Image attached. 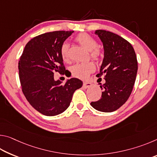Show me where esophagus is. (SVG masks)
Returning a JSON list of instances; mask_svg holds the SVG:
<instances>
[{
    "instance_id": "obj_1",
    "label": "esophagus",
    "mask_w": 157,
    "mask_h": 157,
    "mask_svg": "<svg viewBox=\"0 0 157 157\" xmlns=\"http://www.w3.org/2000/svg\"><path fill=\"white\" fill-rule=\"evenodd\" d=\"M92 86V84L90 83L89 82H84L83 83V87L84 89H87V88H89V87H91Z\"/></svg>"
}]
</instances>
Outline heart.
Listing matches in <instances>:
<instances>
[{
	"mask_svg": "<svg viewBox=\"0 0 157 157\" xmlns=\"http://www.w3.org/2000/svg\"><path fill=\"white\" fill-rule=\"evenodd\" d=\"M75 41L82 47L90 51V55L94 59H98L101 56V51L98 48V43L95 39L86 33H82L75 37ZM60 55L63 61H68V45L63 43L60 48ZM95 66L92 62L78 63L73 65L71 68L73 75L76 78L84 79L88 76L89 74L94 71Z\"/></svg>",
	"mask_w": 157,
	"mask_h": 157,
	"instance_id": "b5f03b06",
	"label": "heart"
}]
</instances>
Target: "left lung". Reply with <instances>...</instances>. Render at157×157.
Here are the masks:
<instances>
[{"instance_id":"8db88e82","label":"left lung","mask_w":157,"mask_h":157,"mask_svg":"<svg viewBox=\"0 0 157 157\" xmlns=\"http://www.w3.org/2000/svg\"><path fill=\"white\" fill-rule=\"evenodd\" d=\"M102 41L105 56L98 78L105 75L100 86L102 96L91 105L98 111L112 112L125 103L132 94L136 78L138 62L131 44L109 31L95 30Z\"/></svg>"}]
</instances>
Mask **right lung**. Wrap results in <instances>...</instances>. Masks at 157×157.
I'll use <instances>...</instances> for the list:
<instances>
[{"label":"right lung","mask_w":157,"mask_h":157,"mask_svg":"<svg viewBox=\"0 0 157 157\" xmlns=\"http://www.w3.org/2000/svg\"><path fill=\"white\" fill-rule=\"evenodd\" d=\"M74 31H54L40 34L28 42L18 62L22 91L39 113L53 116L63 112L71 104L73 93L81 88L78 78L65 84L55 81L54 73L67 76L60 48Z\"/></svg>","instance_id":"right-lung-1"}]
</instances>
